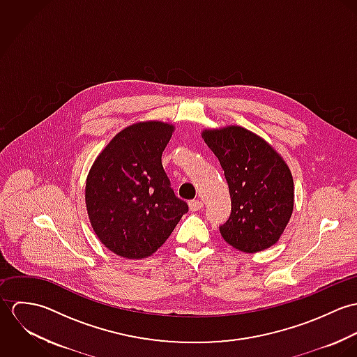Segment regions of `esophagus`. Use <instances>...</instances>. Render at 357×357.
Segmentation results:
<instances>
[{"mask_svg": "<svg viewBox=\"0 0 357 357\" xmlns=\"http://www.w3.org/2000/svg\"><path fill=\"white\" fill-rule=\"evenodd\" d=\"M188 204H190V210L191 211H198V210H201L204 207V204L201 201H190Z\"/></svg>", "mask_w": 357, "mask_h": 357, "instance_id": "obj_1", "label": "esophagus"}]
</instances>
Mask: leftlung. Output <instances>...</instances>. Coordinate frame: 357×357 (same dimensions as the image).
Here are the masks:
<instances>
[{"instance_id": "left-lung-1", "label": "left lung", "mask_w": 357, "mask_h": 357, "mask_svg": "<svg viewBox=\"0 0 357 357\" xmlns=\"http://www.w3.org/2000/svg\"><path fill=\"white\" fill-rule=\"evenodd\" d=\"M202 137L220 160L231 195V215L220 227L221 236L245 253L273 246L294 207L289 166L272 146L242 126L206 129Z\"/></svg>"}]
</instances>
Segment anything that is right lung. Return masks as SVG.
Listing matches in <instances>:
<instances>
[{"instance_id": "obj_1", "label": "right lung", "mask_w": 357, "mask_h": 357, "mask_svg": "<svg viewBox=\"0 0 357 357\" xmlns=\"http://www.w3.org/2000/svg\"><path fill=\"white\" fill-rule=\"evenodd\" d=\"M174 126L130 125L99 153L85 187L92 228L102 245L125 258H146L170 236L188 204L174 195L162 153Z\"/></svg>"}]
</instances>
